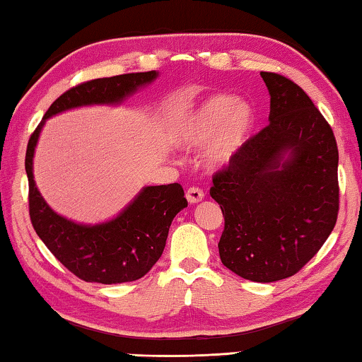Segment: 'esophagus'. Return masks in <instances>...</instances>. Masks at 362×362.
Segmentation results:
<instances>
[{"mask_svg": "<svg viewBox=\"0 0 362 362\" xmlns=\"http://www.w3.org/2000/svg\"><path fill=\"white\" fill-rule=\"evenodd\" d=\"M185 196H187V201L189 204H196V203H199V201H203L204 193H203V189L193 187V188L187 189Z\"/></svg>", "mask_w": 362, "mask_h": 362, "instance_id": "34e87169", "label": "esophagus"}]
</instances>
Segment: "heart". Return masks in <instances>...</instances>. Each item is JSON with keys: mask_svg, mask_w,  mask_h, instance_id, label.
I'll list each match as a JSON object with an SVG mask.
<instances>
[{"mask_svg": "<svg viewBox=\"0 0 362 362\" xmlns=\"http://www.w3.org/2000/svg\"><path fill=\"white\" fill-rule=\"evenodd\" d=\"M254 108L230 94H214L183 113L173 131L174 144L183 150L207 146L204 161L217 169L230 164L254 129Z\"/></svg>", "mask_w": 362, "mask_h": 362, "instance_id": "b5f03b06", "label": "heart"}]
</instances>
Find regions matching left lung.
I'll use <instances>...</instances> for the list:
<instances>
[{
	"mask_svg": "<svg viewBox=\"0 0 362 362\" xmlns=\"http://www.w3.org/2000/svg\"><path fill=\"white\" fill-rule=\"evenodd\" d=\"M260 76L269 124L216 174L211 196L225 217L223 265L244 279L273 283L296 274L334 230L339 150L302 88L276 73Z\"/></svg>",
	"mask_w": 362,
	"mask_h": 362,
	"instance_id": "8db88e82",
	"label": "left lung"
}]
</instances>
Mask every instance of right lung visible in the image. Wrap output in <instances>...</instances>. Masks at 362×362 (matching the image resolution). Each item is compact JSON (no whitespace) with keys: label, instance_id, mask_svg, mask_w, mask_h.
I'll list each match as a JSON object with an SVG mask.
<instances>
[{"label":"right lung","instance_id":"add662e5","mask_svg":"<svg viewBox=\"0 0 362 362\" xmlns=\"http://www.w3.org/2000/svg\"><path fill=\"white\" fill-rule=\"evenodd\" d=\"M158 76V71L127 73L79 84L49 107L30 137L25 170L33 228L56 259L88 283H129L148 273L163 254L174 217L188 204L185 193L179 183L144 187L124 209L105 222H75L54 211L36 187V145L46 121L52 116L81 107H118Z\"/></svg>","mask_w":362,"mask_h":362}]
</instances>
